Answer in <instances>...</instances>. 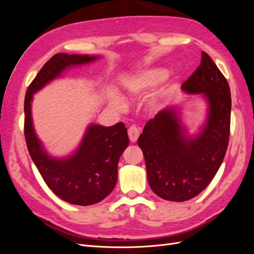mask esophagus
<instances>
[{
    "label": "esophagus",
    "mask_w": 254,
    "mask_h": 254,
    "mask_svg": "<svg viewBox=\"0 0 254 254\" xmlns=\"http://www.w3.org/2000/svg\"><path fill=\"white\" fill-rule=\"evenodd\" d=\"M128 135H129V140L132 143H134L140 135V130L137 129L135 126H131L128 129Z\"/></svg>",
    "instance_id": "1"
}]
</instances>
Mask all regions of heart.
I'll use <instances>...</instances> for the list:
<instances>
[{
  "instance_id": "obj_1",
  "label": "heart",
  "mask_w": 254,
  "mask_h": 254,
  "mask_svg": "<svg viewBox=\"0 0 254 254\" xmlns=\"http://www.w3.org/2000/svg\"><path fill=\"white\" fill-rule=\"evenodd\" d=\"M167 76V71L162 67L149 68V70L140 71L130 76L125 80V90L127 95L132 98L137 99L148 93L153 88L157 87L159 83L162 82ZM163 93H157L152 95L147 102V107L150 110H155L159 108L161 102H162ZM113 107L117 109H124L125 102L121 97H115L112 102Z\"/></svg>"
}]
</instances>
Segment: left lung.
<instances>
[{"instance_id":"1","label":"left lung","mask_w":254,"mask_h":254,"mask_svg":"<svg viewBox=\"0 0 254 254\" xmlns=\"http://www.w3.org/2000/svg\"><path fill=\"white\" fill-rule=\"evenodd\" d=\"M181 89L206 98L209 114L202 132L189 137L178 112L168 108L146 123L137 140L153 193L177 202L200 194L213 180L228 148L231 118L229 83L205 52Z\"/></svg>"}]
</instances>
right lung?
<instances>
[{"label": "right lung", "instance_id": "right-lung-1", "mask_svg": "<svg viewBox=\"0 0 254 254\" xmlns=\"http://www.w3.org/2000/svg\"><path fill=\"white\" fill-rule=\"evenodd\" d=\"M95 59L97 57L89 55L56 54L29 84L24 101V135L30 158L53 193L77 205L95 204L114 189L119 160L129 144L127 129L123 123L110 127L90 125L79 147L71 157L52 158L35 133L30 105L36 92L60 76L65 68L89 64Z\"/></svg>", "mask_w": 254, "mask_h": 254}]
</instances>
